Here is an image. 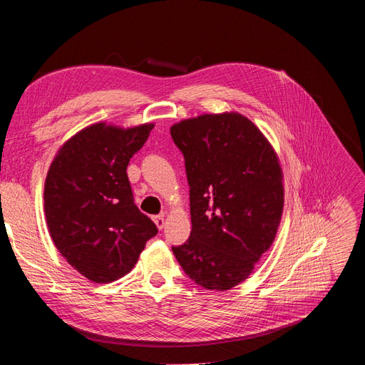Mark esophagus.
Masks as SVG:
<instances>
[{
	"mask_svg": "<svg viewBox=\"0 0 365 365\" xmlns=\"http://www.w3.org/2000/svg\"><path fill=\"white\" fill-rule=\"evenodd\" d=\"M154 223H155L158 230H162L165 227V216H163V214H160V216H154Z\"/></svg>",
	"mask_w": 365,
	"mask_h": 365,
	"instance_id": "esophagus-1",
	"label": "esophagus"
}]
</instances>
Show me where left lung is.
I'll list each match as a JSON object with an SVG mask.
<instances>
[{"instance_id":"obj_1","label":"left lung","mask_w":365,"mask_h":365,"mask_svg":"<svg viewBox=\"0 0 365 365\" xmlns=\"http://www.w3.org/2000/svg\"><path fill=\"white\" fill-rule=\"evenodd\" d=\"M185 158L192 230L173 247L183 272L208 289L245 280L272 247L282 216V171L272 145L236 112L171 128Z\"/></svg>"}]
</instances>
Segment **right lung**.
I'll return each instance as SVG.
<instances>
[{"label":"right lung","instance_id":"right-lung-1","mask_svg":"<svg viewBox=\"0 0 365 365\" xmlns=\"http://www.w3.org/2000/svg\"><path fill=\"white\" fill-rule=\"evenodd\" d=\"M154 125L96 123L61 146L44 183V212L55 247L92 282L130 272L158 230L137 208L126 168Z\"/></svg>","mask_w":365,"mask_h":365}]
</instances>
